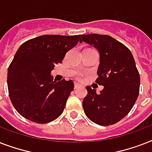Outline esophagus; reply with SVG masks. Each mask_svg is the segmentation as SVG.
I'll return each instance as SVG.
<instances>
[{
  "mask_svg": "<svg viewBox=\"0 0 152 152\" xmlns=\"http://www.w3.org/2000/svg\"><path fill=\"white\" fill-rule=\"evenodd\" d=\"M80 87L81 85L78 83H75V84H74V88H75V89H77V88H80Z\"/></svg>",
  "mask_w": 152,
  "mask_h": 152,
  "instance_id": "obj_1",
  "label": "esophagus"
}]
</instances>
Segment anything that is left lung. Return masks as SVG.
<instances>
[{
    "label": "left lung",
    "instance_id": "8db88e82",
    "mask_svg": "<svg viewBox=\"0 0 152 152\" xmlns=\"http://www.w3.org/2000/svg\"><path fill=\"white\" fill-rule=\"evenodd\" d=\"M82 42L99 52V77L95 82L104 86L99 94L90 86L86 88L84 113L95 124L113 125L129 113L139 95L140 80L135 60L129 48L110 35L83 34Z\"/></svg>",
    "mask_w": 152,
    "mask_h": 152
}]
</instances>
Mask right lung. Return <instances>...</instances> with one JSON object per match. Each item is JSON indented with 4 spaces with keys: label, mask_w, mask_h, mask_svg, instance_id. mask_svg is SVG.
Returning a JSON list of instances; mask_svg holds the SVG:
<instances>
[{
    "label": "right lung",
    "mask_w": 152,
    "mask_h": 152,
    "mask_svg": "<svg viewBox=\"0 0 152 152\" xmlns=\"http://www.w3.org/2000/svg\"><path fill=\"white\" fill-rule=\"evenodd\" d=\"M80 35L46 34L25 42L8 69L9 98L18 113L27 120L46 124L64 111L74 89L72 80H53L50 72L66 53L76 46Z\"/></svg>",
    "instance_id": "1"
}]
</instances>
